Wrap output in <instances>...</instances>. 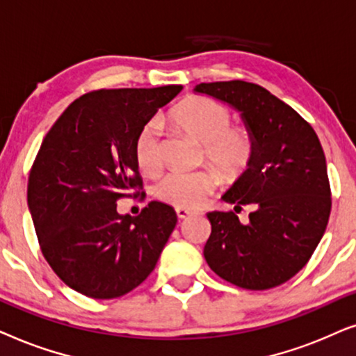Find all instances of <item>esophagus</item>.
Segmentation results:
<instances>
[{"mask_svg": "<svg viewBox=\"0 0 356 356\" xmlns=\"http://www.w3.org/2000/svg\"><path fill=\"white\" fill-rule=\"evenodd\" d=\"M175 213H177L179 220H186V218H188V216L197 215V211H193V210H187V208H175Z\"/></svg>", "mask_w": 356, "mask_h": 356, "instance_id": "1", "label": "esophagus"}]
</instances>
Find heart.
<instances>
[{
    "mask_svg": "<svg viewBox=\"0 0 356 356\" xmlns=\"http://www.w3.org/2000/svg\"><path fill=\"white\" fill-rule=\"evenodd\" d=\"M179 130L203 143V158L215 170L169 172L156 186V197L177 208H197L218 184H233L248 172L255 156V138L248 127L231 125V112L221 102L205 96H191L170 111ZM135 161L141 172L154 175L163 168L161 123L151 120L135 141Z\"/></svg>",
    "mask_w": 356,
    "mask_h": 356,
    "instance_id": "obj_1",
    "label": "heart"
}]
</instances>
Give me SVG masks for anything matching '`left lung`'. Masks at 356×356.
I'll list each match as a JSON object with an SVG mask.
<instances>
[{
	"label": "left lung",
	"mask_w": 356,
	"mask_h": 356,
	"mask_svg": "<svg viewBox=\"0 0 356 356\" xmlns=\"http://www.w3.org/2000/svg\"><path fill=\"white\" fill-rule=\"evenodd\" d=\"M193 91L241 112L255 138L248 172L222 198L234 211L253 208L241 223L234 211H211L203 255L222 280L245 290H268L307 264L329 221L325 156L312 127L267 89L245 81L200 83Z\"/></svg>",
	"instance_id": "8db88e82"
}]
</instances>
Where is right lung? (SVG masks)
<instances>
[{"mask_svg": "<svg viewBox=\"0 0 356 356\" xmlns=\"http://www.w3.org/2000/svg\"><path fill=\"white\" fill-rule=\"evenodd\" d=\"M181 91L88 92L66 107L42 141L27 203L42 254L74 291L113 300L141 285L158 264L177 222L174 208L149 202L130 216L117 211V202L141 188L135 161L140 130Z\"/></svg>", "mask_w": 356, "mask_h": 356, "instance_id": "obj_1", "label": "right lung"}]
</instances>
